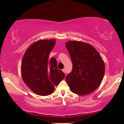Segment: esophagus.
I'll use <instances>...</instances> for the list:
<instances>
[{
  "label": "esophagus",
  "instance_id": "34e87169",
  "mask_svg": "<svg viewBox=\"0 0 124 124\" xmlns=\"http://www.w3.org/2000/svg\"><path fill=\"white\" fill-rule=\"evenodd\" d=\"M62 70V72L64 73H65V69H63Z\"/></svg>",
  "mask_w": 124,
  "mask_h": 124
}]
</instances>
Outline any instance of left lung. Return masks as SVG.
<instances>
[{
  "instance_id": "left-lung-1",
  "label": "left lung",
  "mask_w": 124,
  "mask_h": 124,
  "mask_svg": "<svg viewBox=\"0 0 124 124\" xmlns=\"http://www.w3.org/2000/svg\"><path fill=\"white\" fill-rule=\"evenodd\" d=\"M65 45L73 64L72 72L65 78L71 91L80 95L93 92L104 77L105 66L101 55L85 42L69 41Z\"/></svg>"
}]
</instances>
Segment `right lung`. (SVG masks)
<instances>
[{
  "instance_id": "obj_1",
  "label": "right lung",
  "mask_w": 124,
  "mask_h": 124,
  "mask_svg": "<svg viewBox=\"0 0 124 124\" xmlns=\"http://www.w3.org/2000/svg\"><path fill=\"white\" fill-rule=\"evenodd\" d=\"M55 45V40H40L27 49L21 62L22 77L25 84L35 94L46 96L54 92L55 87L65 74L57 69L55 57L49 58Z\"/></svg>"
}]
</instances>
